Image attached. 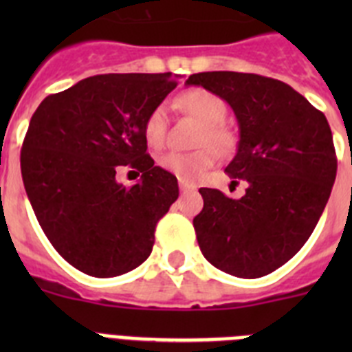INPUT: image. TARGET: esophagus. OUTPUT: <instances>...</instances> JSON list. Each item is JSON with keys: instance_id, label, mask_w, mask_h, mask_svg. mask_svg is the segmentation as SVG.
Here are the masks:
<instances>
[{"instance_id": "obj_1", "label": "esophagus", "mask_w": 352, "mask_h": 352, "mask_svg": "<svg viewBox=\"0 0 352 352\" xmlns=\"http://www.w3.org/2000/svg\"><path fill=\"white\" fill-rule=\"evenodd\" d=\"M197 186L194 185V183H188V182H183V179H179V190L182 192H192L195 190Z\"/></svg>"}]
</instances>
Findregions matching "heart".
<instances>
[{"label": "heart", "instance_id": "b5f03b06", "mask_svg": "<svg viewBox=\"0 0 352 352\" xmlns=\"http://www.w3.org/2000/svg\"><path fill=\"white\" fill-rule=\"evenodd\" d=\"M176 105L203 123V130L197 139V146L201 148L190 153L170 151L160 158V167L183 182H197L208 169L214 166V162L219 160V153H231L238 139L236 133L223 123L227 118V104L213 91L203 88L188 89L176 98ZM142 133L151 148H160L166 142L167 114L164 105L151 109L142 125Z\"/></svg>", "mask_w": 352, "mask_h": 352}]
</instances>
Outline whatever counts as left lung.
I'll return each instance as SVG.
<instances>
[{
  "label": "left lung",
  "mask_w": 352,
  "mask_h": 352,
  "mask_svg": "<svg viewBox=\"0 0 352 352\" xmlns=\"http://www.w3.org/2000/svg\"><path fill=\"white\" fill-rule=\"evenodd\" d=\"M203 86L231 105L239 125L238 153L226 167L243 179L241 199L201 188L194 229L203 256L229 275L259 278L280 268L310 238L337 176L333 135L324 114L272 77L201 72Z\"/></svg>",
  "instance_id": "8db88e82"
}]
</instances>
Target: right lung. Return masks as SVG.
I'll list each match as a JSON object with an SVG mask.
<instances>
[{
	"instance_id": "add662e5",
	"label": "right lung",
	"mask_w": 352,
	"mask_h": 352,
	"mask_svg": "<svg viewBox=\"0 0 352 352\" xmlns=\"http://www.w3.org/2000/svg\"><path fill=\"white\" fill-rule=\"evenodd\" d=\"M170 74H102L49 95L21 149L24 188L42 231L67 263L96 278L144 263L178 179L146 153L142 125L176 88ZM143 173L132 187L116 172Z\"/></svg>"
}]
</instances>
